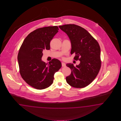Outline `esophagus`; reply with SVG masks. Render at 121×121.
Returning a JSON list of instances; mask_svg holds the SVG:
<instances>
[{"label":"esophagus","instance_id":"1","mask_svg":"<svg viewBox=\"0 0 121 121\" xmlns=\"http://www.w3.org/2000/svg\"><path fill=\"white\" fill-rule=\"evenodd\" d=\"M62 67H65L66 66V64L64 62H62Z\"/></svg>","mask_w":121,"mask_h":121}]
</instances>
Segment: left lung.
<instances>
[{"label":"left lung","instance_id":"left-lung-1","mask_svg":"<svg viewBox=\"0 0 121 121\" xmlns=\"http://www.w3.org/2000/svg\"><path fill=\"white\" fill-rule=\"evenodd\" d=\"M66 34L71 44L70 53L75 54L74 59L79 60V65L66 64L72 70L66 81L75 88H83L91 83L100 69L101 50L98 42L84 28L75 24H66L59 26Z\"/></svg>","mask_w":121,"mask_h":121}]
</instances>
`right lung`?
<instances>
[{
	"instance_id": "1",
	"label": "right lung",
	"mask_w": 121,
	"mask_h": 121,
	"mask_svg": "<svg viewBox=\"0 0 121 121\" xmlns=\"http://www.w3.org/2000/svg\"><path fill=\"white\" fill-rule=\"evenodd\" d=\"M57 26L39 28L30 33L19 49L18 61L22 78L30 86L38 90L48 88L53 82L55 73L62 63L54 59L47 64L42 60L43 52L50 50V42L59 31Z\"/></svg>"
}]
</instances>
